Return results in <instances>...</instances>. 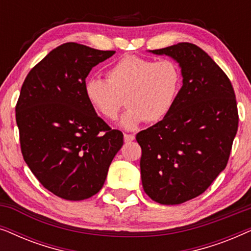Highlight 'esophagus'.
I'll return each instance as SVG.
<instances>
[{"mask_svg": "<svg viewBox=\"0 0 251 251\" xmlns=\"http://www.w3.org/2000/svg\"><path fill=\"white\" fill-rule=\"evenodd\" d=\"M123 138H125V142L126 143L132 142V140L135 139V135H130V133H125V135H123Z\"/></svg>", "mask_w": 251, "mask_h": 251, "instance_id": "esophagus-1", "label": "esophagus"}]
</instances>
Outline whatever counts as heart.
<instances>
[{
    "label": "heart",
    "mask_w": 251,
    "mask_h": 251,
    "mask_svg": "<svg viewBox=\"0 0 251 251\" xmlns=\"http://www.w3.org/2000/svg\"><path fill=\"white\" fill-rule=\"evenodd\" d=\"M107 80L91 77L84 94L96 113L115 120L126 104L121 119L125 129L133 130L143 122L162 121L173 109L181 84V72L174 60H154L128 54L107 71Z\"/></svg>",
    "instance_id": "heart-1"
}]
</instances>
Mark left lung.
I'll return each instance as SVG.
<instances>
[{"label": "left lung", "mask_w": 251, "mask_h": 251, "mask_svg": "<svg viewBox=\"0 0 251 251\" xmlns=\"http://www.w3.org/2000/svg\"><path fill=\"white\" fill-rule=\"evenodd\" d=\"M179 64L183 87L167 118L137 133L145 193L179 204L203 193L225 169L238 131L232 83L209 54L183 42L152 50Z\"/></svg>", "instance_id": "1"}]
</instances>
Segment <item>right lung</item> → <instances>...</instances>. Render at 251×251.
<instances>
[{
    "label": "right lung",
    "instance_id": "1",
    "mask_svg": "<svg viewBox=\"0 0 251 251\" xmlns=\"http://www.w3.org/2000/svg\"><path fill=\"white\" fill-rule=\"evenodd\" d=\"M115 53L64 43L36 64L16 105L20 149L37 180L57 197L80 201L101 190L123 133L89 104L85 78Z\"/></svg>",
    "mask_w": 251,
    "mask_h": 251
}]
</instances>
